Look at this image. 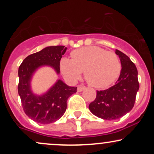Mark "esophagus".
<instances>
[{
    "mask_svg": "<svg viewBox=\"0 0 154 154\" xmlns=\"http://www.w3.org/2000/svg\"><path fill=\"white\" fill-rule=\"evenodd\" d=\"M85 86H83V85H79L78 87H77V91H78V92L82 91L83 90L85 89Z\"/></svg>",
    "mask_w": 154,
    "mask_h": 154,
    "instance_id": "obj_1",
    "label": "esophagus"
}]
</instances>
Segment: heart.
<instances>
[{
    "mask_svg": "<svg viewBox=\"0 0 154 154\" xmlns=\"http://www.w3.org/2000/svg\"><path fill=\"white\" fill-rule=\"evenodd\" d=\"M72 59L63 58L60 69L64 78L75 82L84 72V77L90 85L105 88L118 78L121 63L115 53L106 51L98 46L81 48L73 51Z\"/></svg>",
    "mask_w": 154,
    "mask_h": 154,
    "instance_id": "1",
    "label": "heart"
}]
</instances>
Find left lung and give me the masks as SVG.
I'll return each mask as SVG.
<instances>
[{"label": "left lung", "mask_w": 154, "mask_h": 154, "mask_svg": "<svg viewBox=\"0 0 154 154\" xmlns=\"http://www.w3.org/2000/svg\"><path fill=\"white\" fill-rule=\"evenodd\" d=\"M122 63L118 80L112 87L97 91L96 98L89 105L90 111L103 119H117L132 110L139 90L137 70L127 55L116 50Z\"/></svg>", "instance_id": "8db88e82"}]
</instances>
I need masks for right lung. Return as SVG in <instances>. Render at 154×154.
<instances>
[{"label":"right lung","mask_w":154,"mask_h":154,"mask_svg":"<svg viewBox=\"0 0 154 154\" xmlns=\"http://www.w3.org/2000/svg\"><path fill=\"white\" fill-rule=\"evenodd\" d=\"M66 49L63 45L46 47L28 56L19 67L18 93L23 110L36 122L45 125L59 119L66 111L69 97L77 92V87H69L60 79L42 95H35L30 89L32 76L40 66H51L59 74L60 61Z\"/></svg>","instance_id":"add662e5"}]
</instances>
